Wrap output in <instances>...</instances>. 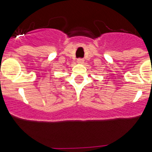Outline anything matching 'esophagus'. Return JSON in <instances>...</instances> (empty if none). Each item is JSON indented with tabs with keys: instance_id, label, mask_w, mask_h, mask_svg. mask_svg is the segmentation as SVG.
<instances>
[{
	"instance_id": "34e87169",
	"label": "esophagus",
	"mask_w": 152,
	"mask_h": 152,
	"mask_svg": "<svg viewBox=\"0 0 152 152\" xmlns=\"http://www.w3.org/2000/svg\"><path fill=\"white\" fill-rule=\"evenodd\" d=\"M77 62L78 63V64H83V62H84V59H83V58H78V59L77 60Z\"/></svg>"
}]
</instances>
